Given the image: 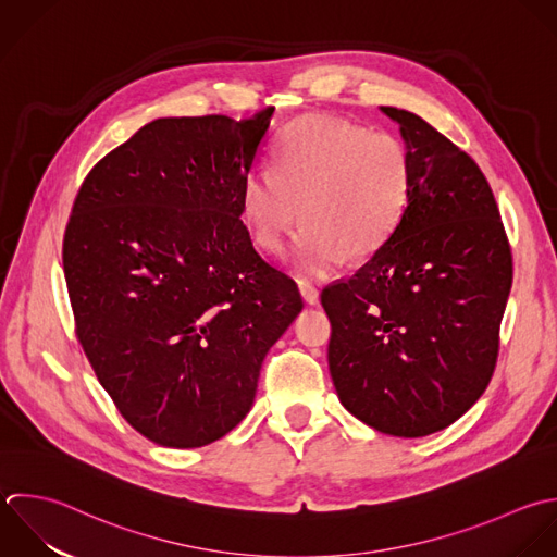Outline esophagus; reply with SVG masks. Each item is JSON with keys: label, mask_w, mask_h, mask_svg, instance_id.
Here are the masks:
<instances>
[{"label": "esophagus", "mask_w": 557, "mask_h": 557, "mask_svg": "<svg viewBox=\"0 0 557 557\" xmlns=\"http://www.w3.org/2000/svg\"><path fill=\"white\" fill-rule=\"evenodd\" d=\"M299 293L306 304H310V306L319 304V290L310 282H299Z\"/></svg>", "instance_id": "obj_1"}]
</instances>
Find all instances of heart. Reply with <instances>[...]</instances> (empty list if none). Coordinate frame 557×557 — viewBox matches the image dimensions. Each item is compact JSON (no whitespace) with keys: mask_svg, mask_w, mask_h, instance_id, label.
Here are the masks:
<instances>
[{"mask_svg":"<svg viewBox=\"0 0 557 557\" xmlns=\"http://www.w3.org/2000/svg\"><path fill=\"white\" fill-rule=\"evenodd\" d=\"M410 195V156L393 134L308 114L280 138L273 171L243 182L240 208L253 240L277 251L306 223L286 256L301 277H327L349 256L364 258L397 227Z\"/></svg>","mask_w":557,"mask_h":557,"instance_id":"heart-1","label":"heart"}]
</instances>
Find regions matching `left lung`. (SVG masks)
I'll return each instance as SVG.
<instances>
[{
	"label": "left lung",
	"instance_id": "obj_1",
	"mask_svg": "<svg viewBox=\"0 0 557 557\" xmlns=\"http://www.w3.org/2000/svg\"><path fill=\"white\" fill-rule=\"evenodd\" d=\"M410 156L406 210L349 280L327 286L330 373L369 428L421 438L486 391L512 288V253L475 160L419 114L380 106Z\"/></svg>",
	"mask_w": 557,
	"mask_h": 557
}]
</instances>
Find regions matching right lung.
I'll return each mask as SVG.
<instances>
[{
  "instance_id": "add662e5",
  "label": "right lung",
  "mask_w": 557,
  "mask_h": 557,
  "mask_svg": "<svg viewBox=\"0 0 557 557\" xmlns=\"http://www.w3.org/2000/svg\"><path fill=\"white\" fill-rule=\"evenodd\" d=\"M273 112L156 119L75 197L62 267L77 338L121 417L160 447L232 432L304 308L240 221Z\"/></svg>"
}]
</instances>
